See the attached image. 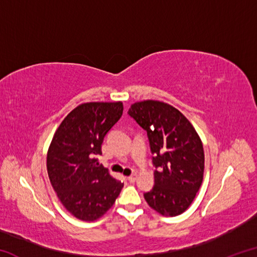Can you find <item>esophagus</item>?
I'll return each instance as SVG.
<instances>
[{
	"label": "esophagus",
	"mask_w": 257,
	"mask_h": 257,
	"mask_svg": "<svg viewBox=\"0 0 257 257\" xmlns=\"http://www.w3.org/2000/svg\"><path fill=\"white\" fill-rule=\"evenodd\" d=\"M127 179H128L129 182H135V181H136V179H137V175H136V173H134V175L129 176Z\"/></svg>",
	"instance_id": "esophagus-1"
}]
</instances>
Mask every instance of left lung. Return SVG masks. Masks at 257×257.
<instances>
[{
    "label": "left lung",
    "instance_id": "1",
    "mask_svg": "<svg viewBox=\"0 0 257 257\" xmlns=\"http://www.w3.org/2000/svg\"><path fill=\"white\" fill-rule=\"evenodd\" d=\"M128 114L146 130L153 154L154 186L144 197L165 216L184 213L193 203L204 175L201 138L188 119L167 103H134Z\"/></svg>",
    "mask_w": 257,
    "mask_h": 257
}]
</instances>
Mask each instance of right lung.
Returning <instances> with one entry per match:
<instances>
[{
    "mask_svg": "<svg viewBox=\"0 0 257 257\" xmlns=\"http://www.w3.org/2000/svg\"><path fill=\"white\" fill-rule=\"evenodd\" d=\"M122 111V102L80 104L64 118L52 139L46 159L51 185L77 219H99L122 189V182L94 158L102 154L104 137Z\"/></svg>",
    "mask_w": 257,
    "mask_h": 257,
    "instance_id": "right-lung-1",
    "label": "right lung"
}]
</instances>
